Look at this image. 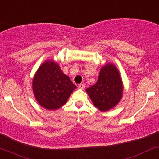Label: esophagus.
<instances>
[{"instance_id": "1", "label": "esophagus", "mask_w": 159, "mask_h": 159, "mask_svg": "<svg viewBox=\"0 0 159 159\" xmlns=\"http://www.w3.org/2000/svg\"><path fill=\"white\" fill-rule=\"evenodd\" d=\"M78 88H79L80 90H84V89H85V85L83 84H81L78 85Z\"/></svg>"}]
</instances>
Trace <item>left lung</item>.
<instances>
[{
	"instance_id": "left-lung-1",
	"label": "left lung",
	"mask_w": 159,
	"mask_h": 159,
	"mask_svg": "<svg viewBox=\"0 0 159 159\" xmlns=\"http://www.w3.org/2000/svg\"><path fill=\"white\" fill-rule=\"evenodd\" d=\"M86 90L94 106L100 111H108L116 106L121 99L123 86L116 66L112 64L103 66L97 82Z\"/></svg>"
}]
</instances>
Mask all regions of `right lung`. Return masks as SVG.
<instances>
[{
    "mask_svg": "<svg viewBox=\"0 0 159 159\" xmlns=\"http://www.w3.org/2000/svg\"><path fill=\"white\" fill-rule=\"evenodd\" d=\"M32 88L40 105L49 110H55L66 104L76 86L56 62L47 61L38 69Z\"/></svg>",
    "mask_w": 159,
    "mask_h": 159,
    "instance_id": "right-lung-1",
    "label": "right lung"
}]
</instances>
